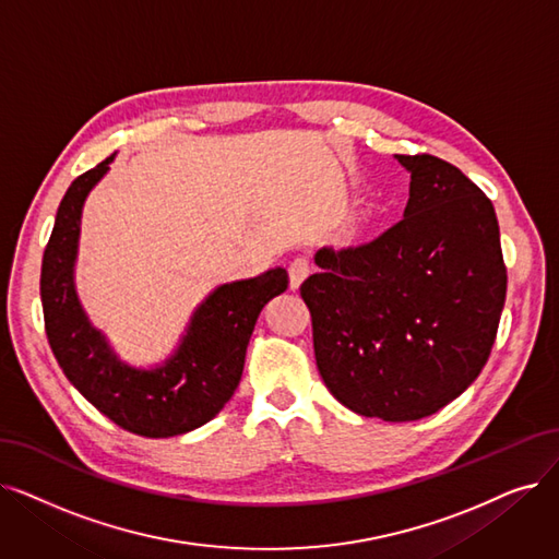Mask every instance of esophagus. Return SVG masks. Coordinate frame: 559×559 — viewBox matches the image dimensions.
<instances>
[{"mask_svg":"<svg viewBox=\"0 0 559 559\" xmlns=\"http://www.w3.org/2000/svg\"><path fill=\"white\" fill-rule=\"evenodd\" d=\"M308 274H310V262L306 258H295L289 262V287L297 289Z\"/></svg>","mask_w":559,"mask_h":559,"instance_id":"esophagus-1","label":"esophagus"}]
</instances>
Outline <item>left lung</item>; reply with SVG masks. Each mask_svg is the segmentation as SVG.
<instances>
[{
  "instance_id": "obj_1",
  "label": "left lung",
  "mask_w": 559,
  "mask_h": 559,
  "mask_svg": "<svg viewBox=\"0 0 559 559\" xmlns=\"http://www.w3.org/2000/svg\"><path fill=\"white\" fill-rule=\"evenodd\" d=\"M404 219L358 247H324L301 283L318 370L366 418L408 423L459 397L489 360L507 293L493 203L456 166L395 155Z\"/></svg>"
}]
</instances>
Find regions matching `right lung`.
<instances>
[{
  "mask_svg": "<svg viewBox=\"0 0 559 559\" xmlns=\"http://www.w3.org/2000/svg\"><path fill=\"white\" fill-rule=\"evenodd\" d=\"M114 155L72 180L45 247L40 301L45 333L68 381L118 427L145 439H168L210 423L233 397L264 304L287 289L283 266L226 283L191 314L171 358L153 370L132 368L95 329L75 293L82 207L109 171Z\"/></svg>",
  "mask_w": 559,
  "mask_h": 559,
  "instance_id": "obj_1",
  "label": "right lung"
}]
</instances>
